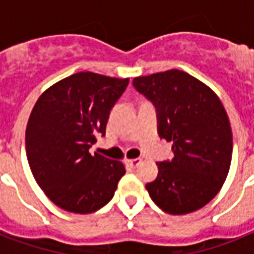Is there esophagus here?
<instances>
[{"label":"esophagus","instance_id":"esophagus-1","mask_svg":"<svg viewBox=\"0 0 254 254\" xmlns=\"http://www.w3.org/2000/svg\"><path fill=\"white\" fill-rule=\"evenodd\" d=\"M142 162V159L141 158H134V159H130V161H127V165L131 167V169H135V167H138Z\"/></svg>","mask_w":254,"mask_h":254}]
</instances>
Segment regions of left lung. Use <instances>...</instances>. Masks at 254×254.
I'll list each match as a JSON object with an SVG mask.
<instances>
[{"instance_id": "8db88e82", "label": "left lung", "mask_w": 254, "mask_h": 254, "mask_svg": "<svg viewBox=\"0 0 254 254\" xmlns=\"http://www.w3.org/2000/svg\"><path fill=\"white\" fill-rule=\"evenodd\" d=\"M133 87L157 111L158 134L173 142L174 158L157 163L147 183L151 200L171 215L204 207L216 196L232 159V130L215 92L179 69L134 77Z\"/></svg>"}]
</instances>
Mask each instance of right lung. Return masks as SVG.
Wrapping results in <instances>:
<instances>
[{"mask_svg": "<svg viewBox=\"0 0 254 254\" xmlns=\"http://www.w3.org/2000/svg\"><path fill=\"white\" fill-rule=\"evenodd\" d=\"M129 84L93 72L58 81L38 99L26 127V154L50 200L73 213H92L111 201L125 167L89 149L105 135L112 108Z\"/></svg>", "mask_w": 254, "mask_h": 254, "instance_id": "right-lung-1", "label": "right lung"}]
</instances>
